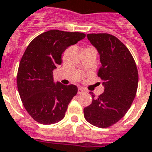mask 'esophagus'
<instances>
[{
	"label": "esophagus",
	"mask_w": 152,
	"mask_h": 152,
	"mask_svg": "<svg viewBox=\"0 0 152 152\" xmlns=\"http://www.w3.org/2000/svg\"><path fill=\"white\" fill-rule=\"evenodd\" d=\"M83 92H85V89L83 88H79L78 89V94H82Z\"/></svg>",
	"instance_id": "obj_1"
}]
</instances>
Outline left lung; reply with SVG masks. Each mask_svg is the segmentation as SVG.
<instances>
[{
    "label": "left lung",
    "instance_id": "obj_1",
    "mask_svg": "<svg viewBox=\"0 0 152 152\" xmlns=\"http://www.w3.org/2000/svg\"><path fill=\"white\" fill-rule=\"evenodd\" d=\"M95 47L101 66L98 76L103 80L104 92L84 108L86 120L94 126L107 128L126 114L134 101L138 84L136 63L128 48L118 38L107 33L87 35Z\"/></svg>",
    "mask_w": 152,
    "mask_h": 152
}]
</instances>
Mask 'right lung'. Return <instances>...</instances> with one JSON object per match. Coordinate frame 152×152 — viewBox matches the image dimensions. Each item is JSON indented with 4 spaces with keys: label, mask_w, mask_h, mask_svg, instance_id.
Returning <instances> with one entry per match:
<instances>
[{
    "label": "right lung",
    "mask_w": 152,
    "mask_h": 152,
    "mask_svg": "<svg viewBox=\"0 0 152 152\" xmlns=\"http://www.w3.org/2000/svg\"><path fill=\"white\" fill-rule=\"evenodd\" d=\"M86 37L82 32L50 30L31 40L19 63L17 86L28 114L43 124L62 121L69 102L77 94L74 85L53 81V71L62 63L67 47Z\"/></svg>",
    "instance_id": "1"
}]
</instances>
